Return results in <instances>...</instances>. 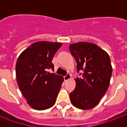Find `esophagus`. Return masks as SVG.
Returning <instances> with one entry per match:
<instances>
[{"mask_svg": "<svg viewBox=\"0 0 127 127\" xmlns=\"http://www.w3.org/2000/svg\"><path fill=\"white\" fill-rule=\"evenodd\" d=\"M70 78H71V74H67L65 76H64V81H67V80H68Z\"/></svg>", "mask_w": 127, "mask_h": 127, "instance_id": "34e87169", "label": "esophagus"}]
</instances>
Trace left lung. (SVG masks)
I'll return each instance as SVG.
<instances>
[{"label":"left lung","mask_w":127,"mask_h":127,"mask_svg":"<svg viewBox=\"0 0 127 127\" xmlns=\"http://www.w3.org/2000/svg\"><path fill=\"white\" fill-rule=\"evenodd\" d=\"M69 49L77 63L78 72H84L82 77L75 79L76 88L70 93L72 104L80 109H91L108 89L113 71L110 57L101 48L88 42L70 44Z\"/></svg>","instance_id":"left-lung-1"}]
</instances>
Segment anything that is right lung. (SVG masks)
Wrapping results in <instances>:
<instances>
[{"label": "right lung", "mask_w": 127, "mask_h": 127, "mask_svg": "<svg viewBox=\"0 0 127 127\" xmlns=\"http://www.w3.org/2000/svg\"><path fill=\"white\" fill-rule=\"evenodd\" d=\"M61 43L38 41L26 49L16 65L17 83L27 103L36 110H45L55 105L64 78L50 73L51 61Z\"/></svg>", "instance_id": "right-lung-1"}]
</instances>
